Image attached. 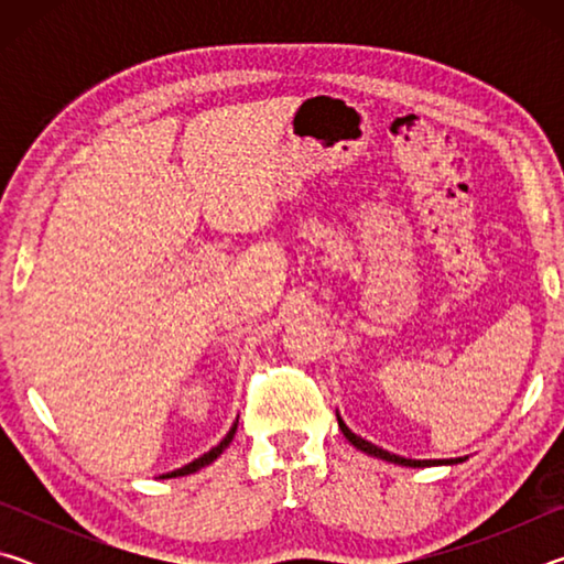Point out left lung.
<instances>
[{"label":"left lung","mask_w":564,"mask_h":564,"mask_svg":"<svg viewBox=\"0 0 564 564\" xmlns=\"http://www.w3.org/2000/svg\"><path fill=\"white\" fill-rule=\"evenodd\" d=\"M338 427H340V433L346 435V441L348 443H352L358 447V451H362V453H368V455H373V457H380V460H386V463H395V465H408V467H427V465H437V463H447V460H408V457H400V455H393V453H388V451H383V447H378V445H373V443H368V441H362L360 435H356V433H350L348 431V425L343 423V420L338 417Z\"/></svg>","instance_id":"left-lung-1"}]
</instances>
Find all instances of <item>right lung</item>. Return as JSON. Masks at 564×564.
Returning <instances> with one entry per match:
<instances>
[{
	"instance_id": "right-lung-1",
	"label": "right lung",
	"mask_w": 564,
	"mask_h": 564,
	"mask_svg": "<svg viewBox=\"0 0 564 564\" xmlns=\"http://www.w3.org/2000/svg\"><path fill=\"white\" fill-rule=\"evenodd\" d=\"M238 423V420H236ZM234 435H236V425L231 427V431H228V435L224 437L221 443H218L216 447H212V451H208L206 455H202V457H196L194 463H188V465H184V467H178V470H174V473H166V475H161V477H181V475H191V473H196V470H202V467H206L208 463H214L218 455H221L226 447H228V443L234 441Z\"/></svg>"
}]
</instances>
